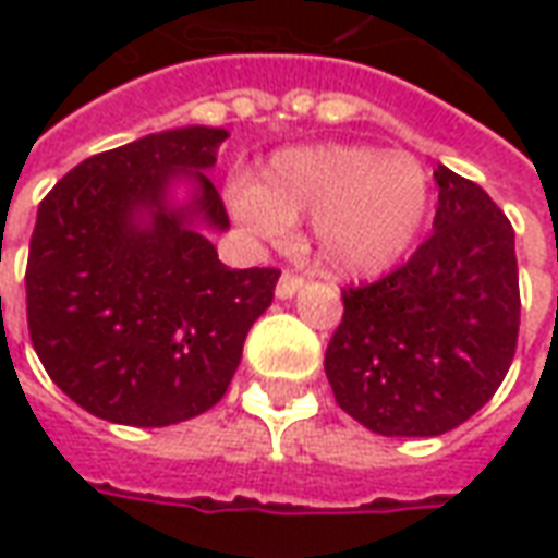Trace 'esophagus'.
<instances>
[{
  "label": "esophagus",
  "mask_w": 558,
  "mask_h": 558,
  "mask_svg": "<svg viewBox=\"0 0 558 558\" xmlns=\"http://www.w3.org/2000/svg\"><path fill=\"white\" fill-rule=\"evenodd\" d=\"M304 287V278L302 275H292V271H283V275H280V280H278V299H292V295H295V292L302 290Z\"/></svg>",
  "instance_id": "obj_1"
}]
</instances>
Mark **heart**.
I'll use <instances>...</instances> for the list:
<instances>
[{
    "label": "heart",
    "mask_w": 558,
    "mask_h": 558,
    "mask_svg": "<svg viewBox=\"0 0 558 558\" xmlns=\"http://www.w3.org/2000/svg\"><path fill=\"white\" fill-rule=\"evenodd\" d=\"M230 206L263 239H283L292 220L311 215L319 263L338 278H374L418 239L430 175L410 151L316 143L278 151L259 184H232Z\"/></svg>",
    "instance_id": "1"
}]
</instances>
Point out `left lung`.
<instances>
[{"label": "left lung", "instance_id": "obj_1", "mask_svg": "<svg viewBox=\"0 0 558 558\" xmlns=\"http://www.w3.org/2000/svg\"><path fill=\"white\" fill-rule=\"evenodd\" d=\"M427 242L376 283L343 290L326 350L338 407L379 436H442L496 395L520 328L514 230L478 184L436 167Z\"/></svg>", "mask_w": 558, "mask_h": 558}]
</instances>
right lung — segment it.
Instances as JSON below:
<instances>
[{
    "mask_svg": "<svg viewBox=\"0 0 558 558\" xmlns=\"http://www.w3.org/2000/svg\"><path fill=\"white\" fill-rule=\"evenodd\" d=\"M223 128H172L92 155L38 206L26 316L44 371L113 424L211 410L275 299L278 268H227L206 230L230 218L208 170ZM175 183L192 194L175 201Z\"/></svg>",
    "mask_w": 558,
    "mask_h": 558,
    "instance_id": "obj_1",
    "label": "right lung"
}]
</instances>
